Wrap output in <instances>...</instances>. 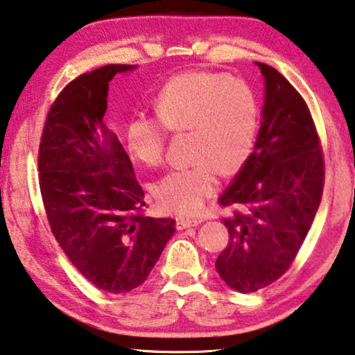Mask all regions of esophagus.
Returning a JSON list of instances; mask_svg holds the SVG:
<instances>
[{
  "mask_svg": "<svg viewBox=\"0 0 355 355\" xmlns=\"http://www.w3.org/2000/svg\"><path fill=\"white\" fill-rule=\"evenodd\" d=\"M204 221L202 218H177V229H187V227H194L199 226V224Z\"/></svg>",
  "mask_w": 355,
  "mask_h": 355,
  "instance_id": "1",
  "label": "esophagus"
}]
</instances>
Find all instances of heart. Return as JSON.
I'll list each match as a JSON object with an SVG mask.
<instances>
[{
	"mask_svg": "<svg viewBox=\"0 0 355 355\" xmlns=\"http://www.w3.org/2000/svg\"><path fill=\"white\" fill-rule=\"evenodd\" d=\"M155 116L136 115L126 126L131 155L148 167L162 164L168 131L188 132L191 164L173 168L155 187L162 208L194 213L218 187V172L234 175L250 159L259 129L254 89L241 78L189 71L161 87Z\"/></svg>",
	"mask_w": 355,
	"mask_h": 355,
	"instance_id": "b5f03b06",
	"label": "heart"
}]
</instances>
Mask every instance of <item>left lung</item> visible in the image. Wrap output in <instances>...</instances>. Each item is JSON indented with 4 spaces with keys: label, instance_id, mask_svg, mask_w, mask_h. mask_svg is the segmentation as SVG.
<instances>
[{
    "label": "left lung",
    "instance_id": "obj_1",
    "mask_svg": "<svg viewBox=\"0 0 355 355\" xmlns=\"http://www.w3.org/2000/svg\"><path fill=\"white\" fill-rule=\"evenodd\" d=\"M266 82L262 125L250 159L219 204L229 241L216 272L239 292L267 288L288 272L324 189V153L302 94L275 69L256 63Z\"/></svg>",
    "mask_w": 355,
    "mask_h": 355
}]
</instances>
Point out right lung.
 <instances>
[{"label":"right lung","instance_id":"obj_1","mask_svg":"<svg viewBox=\"0 0 355 355\" xmlns=\"http://www.w3.org/2000/svg\"><path fill=\"white\" fill-rule=\"evenodd\" d=\"M132 64H107L67 83L39 145V188L53 237L94 288L123 294L148 278L171 218L144 215V189L120 140L105 128L109 82Z\"/></svg>","mask_w":355,"mask_h":355}]
</instances>
